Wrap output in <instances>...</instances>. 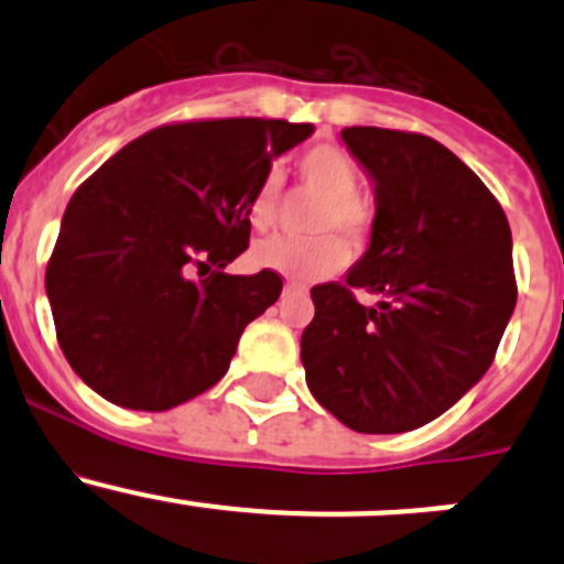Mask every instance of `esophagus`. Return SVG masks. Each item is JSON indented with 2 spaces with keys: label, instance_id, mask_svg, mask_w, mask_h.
Returning a JSON list of instances; mask_svg holds the SVG:
<instances>
[{
  "label": "esophagus",
  "instance_id": "34e87169",
  "mask_svg": "<svg viewBox=\"0 0 564 564\" xmlns=\"http://www.w3.org/2000/svg\"><path fill=\"white\" fill-rule=\"evenodd\" d=\"M297 292H303L297 283H286V286H283V294H297Z\"/></svg>",
  "mask_w": 564,
  "mask_h": 564
}]
</instances>
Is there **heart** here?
<instances>
[{"instance_id": "b5f03b06", "label": "heart", "mask_w": 564, "mask_h": 564, "mask_svg": "<svg viewBox=\"0 0 564 564\" xmlns=\"http://www.w3.org/2000/svg\"><path fill=\"white\" fill-rule=\"evenodd\" d=\"M297 176L311 193L322 198L314 231L322 237L314 240H286L275 237L253 250V261L261 270L278 272L294 283H314L333 275L346 264V248L334 235L346 242L360 246L371 226L366 204L357 198L360 193V172L349 152L335 144H316L305 150L297 161ZM278 204V176L267 174L256 185L248 202V220L256 231L270 229Z\"/></svg>"}]
</instances>
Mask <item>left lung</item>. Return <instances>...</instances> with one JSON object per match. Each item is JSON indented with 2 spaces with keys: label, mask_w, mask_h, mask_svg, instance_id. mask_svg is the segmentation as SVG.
<instances>
[{
  "label": "left lung",
  "mask_w": 564,
  "mask_h": 564,
  "mask_svg": "<svg viewBox=\"0 0 564 564\" xmlns=\"http://www.w3.org/2000/svg\"><path fill=\"white\" fill-rule=\"evenodd\" d=\"M373 182L371 242L346 283L311 289L305 382L360 434H403L440 417L491 366L516 308L513 237L480 176L440 141L344 128ZM351 288L377 293L373 310Z\"/></svg>",
  "instance_id": "8db88e82"
}]
</instances>
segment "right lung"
<instances>
[{
  "label": "right lung",
  "mask_w": 564,
  "mask_h": 564,
  "mask_svg": "<svg viewBox=\"0 0 564 564\" xmlns=\"http://www.w3.org/2000/svg\"><path fill=\"white\" fill-rule=\"evenodd\" d=\"M311 133L314 124L283 119L166 124L73 193L45 294L67 362L98 395L166 412L229 371L242 329L281 297L283 281L224 267L248 248L261 176ZM202 269L214 272L202 279Z\"/></svg>",
  "instance_id": "right-lung-1"
}]
</instances>
